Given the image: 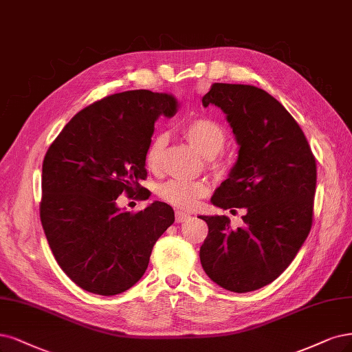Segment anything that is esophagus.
<instances>
[{"instance_id": "obj_1", "label": "esophagus", "mask_w": 352, "mask_h": 352, "mask_svg": "<svg viewBox=\"0 0 352 352\" xmlns=\"http://www.w3.org/2000/svg\"><path fill=\"white\" fill-rule=\"evenodd\" d=\"M190 218H192V215L189 212L184 211V210H177L176 211V221L177 223H186V221L190 220Z\"/></svg>"}]
</instances>
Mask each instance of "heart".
Here are the masks:
<instances>
[{
	"mask_svg": "<svg viewBox=\"0 0 352 352\" xmlns=\"http://www.w3.org/2000/svg\"><path fill=\"white\" fill-rule=\"evenodd\" d=\"M184 134L188 141L205 157H215L224 148L227 135L224 128L210 118L192 119L185 125ZM166 137L157 135L145 153V164L151 170H159L162 166ZM220 166V164H215ZM210 193V185L204 180H168L159 189V197L180 210H190L198 201Z\"/></svg>",
	"mask_w": 352,
	"mask_h": 352,
	"instance_id": "heart-1",
	"label": "heart"
}]
</instances>
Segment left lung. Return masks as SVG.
<instances>
[{
  "mask_svg": "<svg viewBox=\"0 0 352 352\" xmlns=\"http://www.w3.org/2000/svg\"><path fill=\"white\" fill-rule=\"evenodd\" d=\"M202 104L221 109L239 144L237 162L211 202L246 208V215L237 230L226 215L199 217L208 224L201 265L228 292H254L287 270L310 233L316 160L294 118L262 89L214 82Z\"/></svg>",
  "mask_w": 352,
  "mask_h": 352,
  "instance_id": "8db88e82",
  "label": "left lung"
}]
</instances>
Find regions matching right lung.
<instances>
[{
  "label": "right lung",
  "instance_id": "obj_1",
  "mask_svg": "<svg viewBox=\"0 0 352 352\" xmlns=\"http://www.w3.org/2000/svg\"><path fill=\"white\" fill-rule=\"evenodd\" d=\"M172 94L129 90L84 107L59 132L42 164L41 221L58 265L80 288L99 296L126 292L140 281L153 246L175 221L166 202L138 212L118 197L150 190L145 153L159 116H173Z\"/></svg>",
  "mask_w": 352,
  "mask_h": 352
}]
</instances>
